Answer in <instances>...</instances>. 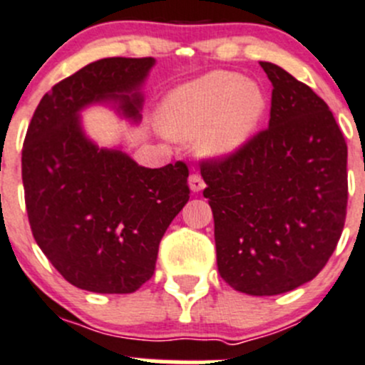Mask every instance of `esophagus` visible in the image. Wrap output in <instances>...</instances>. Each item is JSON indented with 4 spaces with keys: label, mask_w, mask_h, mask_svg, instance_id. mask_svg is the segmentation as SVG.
<instances>
[{
    "label": "esophagus",
    "mask_w": 365,
    "mask_h": 365,
    "mask_svg": "<svg viewBox=\"0 0 365 365\" xmlns=\"http://www.w3.org/2000/svg\"><path fill=\"white\" fill-rule=\"evenodd\" d=\"M204 186H205V182H204V179L200 178V175H198V174H191L190 175V190L193 191V193H198V191H202V190H204Z\"/></svg>",
    "instance_id": "esophagus-1"
}]
</instances>
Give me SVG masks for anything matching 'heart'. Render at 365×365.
I'll use <instances>...</instances> for the list:
<instances>
[{
    "label": "heart",
    "mask_w": 365,
    "mask_h": 365,
    "mask_svg": "<svg viewBox=\"0 0 365 365\" xmlns=\"http://www.w3.org/2000/svg\"><path fill=\"white\" fill-rule=\"evenodd\" d=\"M268 99L257 83L236 72L215 71L172 90L158 124L175 140H195L198 156L220 160L237 153L264 118Z\"/></svg>",
    "instance_id": "obj_1"
}]
</instances>
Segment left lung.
<instances>
[{
  "label": "left lung",
  "mask_w": 365,
  "mask_h": 365,
  "mask_svg": "<svg viewBox=\"0 0 365 365\" xmlns=\"http://www.w3.org/2000/svg\"><path fill=\"white\" fill-rule=\"evenodd\" d=\"M273 85L269 125L237 153L204 161L222 279L273 297L312 280L342 234L348 147L327 103L282 67L261 61Z\"/></svg>",
  "instance_id": "8db88e82"
}]
</instances>
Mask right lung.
<instances>
[{
	"mask_svg": "<svg viewBox=\"0 0 365 365\" xmlns=\"http://www.w3.org/2000/svg\"><path fill=\"white\" fill-rule=\"evenodd\" d=\"M154 58H103L46 93L23 145V186L35 241L67 282L135 293L153 277L165 230L190 198L182 161L140 167L85 135L79 111L113 103L136 124Z\"/></svg>",
	"mask_w": 365,
	"mask_h": 365,
	"instance_id": "add662e5",
	"label": "right lung"
}]
</instances>
